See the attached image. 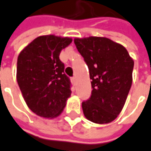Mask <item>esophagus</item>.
<instances>
[{
	"instance_id": "34e87169",
	"label": "esophagus",
	"mask_w": 151,
	"mask_h": 151,
	"mask_svg": "<svg viewBox=\"0 0 151 151\" xmlns=\"http://www.w3.org/2000/svg\"><path fill=\"white\" fill-rule=\"evenodd\" d=\"M71 81H72V83H75L76 78H74V77H73V78H71Z\"/></svg>"
}]
</instances>
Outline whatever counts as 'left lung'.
Here are the masks:
<instances>
[{
  "instance_id": "1",
  "label": "left lung",
  "mask_w": 151,
  "mask_h": 151,
  "mask_svg": "<svg viewBox=\"0 0 151 151\" xmlns=\"http://www.w3.org/2000/svg\"><path fill=\"white\" fill-rule=\"evenodd\" d=\"M74 43L92 80L91 97L82 103L83 114L91 122L109 124L125 104L132 84L134 60L124 46L107 37H76Z\"/></svg>"
}]
</instances>
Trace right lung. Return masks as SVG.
I'll use <instances>...</instances> for the list:
<instances>
[{"mask_svg": "<svg viewBox=\"0 0 151 151\" xmlns=\"http://www.w3.org/2000/svg\"><path fill=\"white\" fill-rule=\"evenodd\" d=\"M72 41L68 37L40 36L19 53L17 83L27 105L40 117L59 116L71 96L70 80L59 55Z\"/></svg>", "mask_w": 151, "mask_h": 151, "instance_id": "add662e5", "label": "right lung"}]
</instances>
